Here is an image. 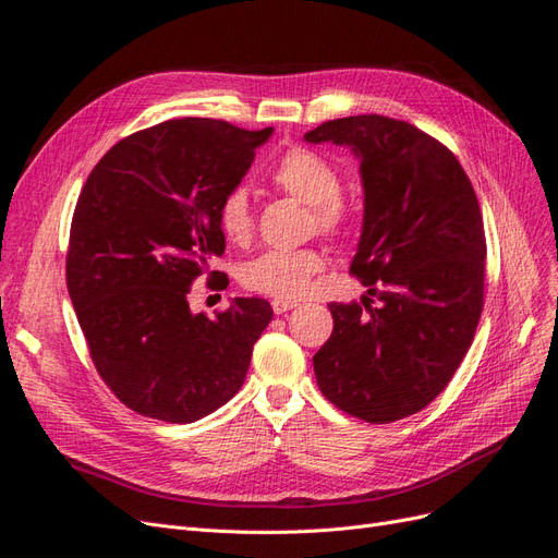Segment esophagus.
I'll return each mask as SVG.
<instances>
[{
  "instance_id": "34e87169",
  "label": "esophagus",
  "mask_w": 558,
  "mask_h": 558,
  "mask_svg": "<svg viewBox=\"0 0 558 558\" xmlns=\"http://www.w3.org/2000/svg\"><path fill=\"white\" fill-rule=\"evenodd\" d=\"M293 307H298V300H281V298L272 300L275 314H283V312H289V310H293Z\"/></svg>"
}]
</instances>
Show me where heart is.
<instances>
[{
    "label": "heart",
    "mask_w": 558,
    "mask_h": 558,
    "mask_svg": "<svg viewBox=\"0 0 558 558\" xmlns=\"http://www.w3.org/2000/svg\"><path fill=\"white\" fill-rule=\"evenodd\" d=\"M269 183L310 207V228L342 238L351 226V214L342 199V177L337 167L312 148H289L267 174ZM216 226L234 246H246L256 230L251 202L244 189H230L216 209ZM326 267L324 246L272 248L242 267V283L248 291L281 300L300 298L312 279Z\"/></svg>",
    "instance_id": "b5f03b06"
}]
</instances>
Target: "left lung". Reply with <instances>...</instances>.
Wrapping results in <instances>:
<instances>
[{"label":"left lung","instance_id":"obj_1","mask_svg":"<svg viewBox=\"0 0 558 558\" xmlns=\"http://www.w3.org/2000/svg\"><path fill=\"white\" fill-rule=\"evenodd\" d=\"M361 158L365 216L351 275L363 302H330L332 332L316 384L367 424L416 414L445 391L484 307L486 238L475 189L451 150L412 123L377 113L310 130Z\"/></svg>","mask_w":558,"mask_h":558}]
</instances>
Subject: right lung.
I'll use <instances>...</instances> for the list:
<instances>
[{
	"mask_svg": "<svg viewBox=\"0 0 558 558\" xmlns=\"http://www.w3.org/2000/svg\"><path fill=\"white\" fill-rule=\"evenodd\" d=\"M269 134L216 118L165 121L113 144L83 185L66 291L99 377L142 416L193 424L244 384L269 302L238 298L209 318L191 312L189 293L226 251L218 202Z\"/></svg>",
	"mask_w": 558,
	"mask_h": 558,
	"instance_id": "right-lung-1",
	"label": "right lung"
}]
</instances>
